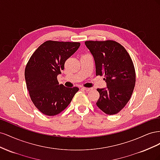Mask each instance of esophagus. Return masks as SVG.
<instances>
[{"instance_id": "1", "label": "esophagus", "mask_w": 160, "mask_h": 160, "mask_svg": "<svg viewBox=\"0 0 160 160\" xmlns=\"http://www.w3.org/2000/svg\"><path fill=\"white\" fill-rule=\"evenodd\" d=\"M81 89L84 91H89L91 90V88H82Z\"/></svg>"}]
</instances>
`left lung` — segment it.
<instances>
[{
    "label": "left lung",
    "mask_w": 160,
    "mask_h": 160,
    "mask_svg": "<svg viewBox=\"0 0 160 160\" xmlns=\"http://www.w3.org/2000/svg\"><path fill=\"white\" fill-rule=\"evenodd\" d=\"M93 55L96 75H105L107 87L98 89V107L108 115L122 110L129 101L135 83V72L132 59L125 48L113 41H85Z\"/></svg>",
    "instance_id": "1"
}]
</instances>
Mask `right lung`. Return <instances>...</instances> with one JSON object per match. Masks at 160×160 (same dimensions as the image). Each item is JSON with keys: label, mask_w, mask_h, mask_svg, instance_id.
Segmentation results:
<instances>
[{"label": "right lung", "mask_w": 160, "mask_h": 160, "mask_svg": "<svg viewBox=\"0 0 160 160\" xmlns=\"http://www.w3.org/2000/svg\"><path fill=\"white\" fill-rule=\"evenodd\" d=\"M79 42L47 41L37 48L26 66L27 89L35 107L47 115L63 111L79 91L59 85L57 77L66 60L79 49Z\"/></svg>", "instance_id": "right-lung-1"}]
</instances>
